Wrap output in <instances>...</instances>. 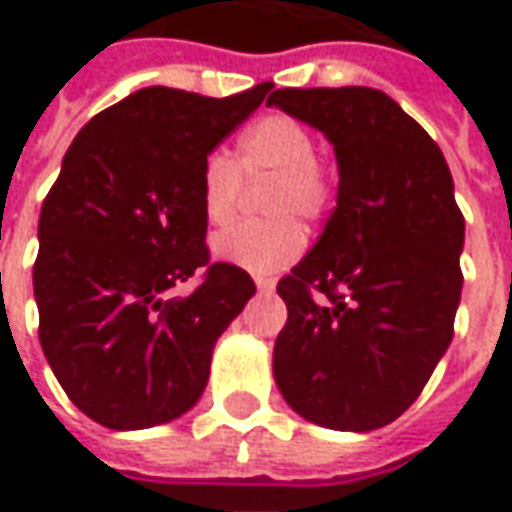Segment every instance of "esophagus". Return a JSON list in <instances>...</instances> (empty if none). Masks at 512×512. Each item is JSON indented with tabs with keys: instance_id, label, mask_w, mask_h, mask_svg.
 Listing matches in <instances>:
<instances>
[{
	"instance_id": "esophagus-1",
	"label": "esophagus",
	"mask_w": 512,
	"mask_h": 512,
	"mask_svg": "<svg viewBox=\"0 0 512 512\" xmlns=\"http://www.w3.org/2000/svg\"><path fill=\"white\" fill-rule=\"evenodd\" d=\"M256 287H259L262 293H273V287H276V281L267 279V276H256Z\"/></svg>"
}]
</instances>
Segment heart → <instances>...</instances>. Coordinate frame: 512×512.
I'll list each match as a JSON object with an SVG mask.
<instances>
[{"mask_svg":"<svg viewBox=\"0 0 512 512\" xmlns=\"http://www.w3.org/2000/svg\"><path fill=\"white\" fill-rule=\"evenodd\" d=\"M242 177H270L264 191L267 219H242L214 233L211 253L219 262L253 273H270L301 256L304 222L324 219L332 205V174L315 154V135L304 120L273 112L253 120L239 137V157L211 152L200 168V205L211 225L228 222L242 194Z\"/></svg>","mask_w":512,"mask_h":512,"instance_id":"obj_1","label":"heart"}]
</instances>
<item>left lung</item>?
<instances>
[{"label":"left lung","mask_w":512,"mask_h":512,"mask_svg":"<svg viewBox=\"0 0 512 512\" xmlns=\"http://www.w3.org/2000/svg\"><path fill=\"white\" fill-rule=\"evenodd\" d=\"M267 106L324 132L338 160L327 228L279 281L287 324L273 377L304 420L375 431L420 397L454 338L465 245L454 180L380 89H276Z\"/></svg>","instance_id":"8db88e82"}]
</instances>
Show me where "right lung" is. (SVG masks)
<instances>
[{
	"label": "right lung",
	"instance_id": "add662e5",
	"mask_svg": "<svg viewBox=\"0 0 512 512\" xmlns=\"http://www.w3.org/2000/svg\"><path fill=\"white\" fill-rule=\"evenodd\" d=\"M270 81L231 98L146 87L75 135L39 216V341L89 420L140 431L205 392L216 338L256 284L208 262L202 160L253 115ZM205 269L185 299L167 290Z\"/></svg>",
	"mask_w": 512,
	"mask_h": 512
}]
</instances>
